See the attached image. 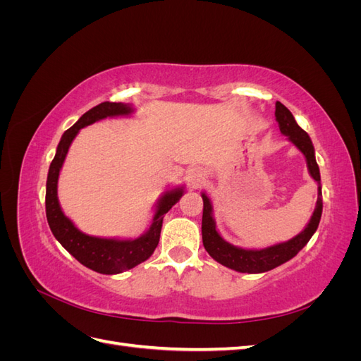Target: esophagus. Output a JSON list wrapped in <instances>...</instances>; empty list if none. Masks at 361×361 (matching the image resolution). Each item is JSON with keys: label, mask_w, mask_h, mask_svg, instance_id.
Instances as JSON below:
<instances>
[{"label": "esophagus", "mask_w": 361, "mask_h": 361, "mask_svg": "<svg viewBox=\"0 0 361 361\" xmlns=\"http://www.w3.org/2000/svg\"><path fill=\"white\" fill-rule=\"evenodd\" d=\"M206 179V173L203 169H191L188 171V180L192 187H199Z\"/></svg>", "instance_id": "34e87169"}]
</instances>
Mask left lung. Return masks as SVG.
I'll use <instances>...</instances> for the list:
<instances>
[{
    "label": "left lung",
    "instance_id": "left-lung-1",
    "mask_svg": "<svg viewBox=\"0 0 361 361\" xmlns=\"http://www.w3.org/2000/svg\"><path fill=\"white\" fill-rule=\"evenodd\" d=\"M276 120L280 128V133L286 135L290 143L297 147L307 162V170L313 180L318 183V200L313 215L304 231L293 236L289 241L271 245L267 248H243L227 243L218 233L214 207L206 192H202L203 199V216H202V239L203 245L209 256L227 268L238 272H248V274H260L269 269L280 267L285 262L290 260L298 255V251L310 241V238L319 226L322 215V190H321V173L318 162L314 158V147L309 134L295 122L292 113L281 102H276Z\"/></svg>",
    "mask_w": 361,
    "mask_h": 361
}]
</instances>
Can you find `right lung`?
Segmentation results:
<instances>
[{"mask_svg":"<svg viewBox=\"0 0 361 361\" xmlns=\"http://www.w3.org/2000/svg\"><path fill=\"white\" fill-rule=\"evenodd\" d=\"M133 113L134 106L122 102H102L93 106L92 110L82 114L78 118V122L61 135L56 157H54L48 171L45 204L51 232L80 264L99 272V274H120V272L140 265L141 262L147 260L154 255L159 243L164 215L171 209V206L180 200L185 192V187H176L164 191L155 204V214L149 228L135 239L101 238L87 235L73 224L71 218L64 215L59 202L57 187L60 170L64 159H66L73 138L78 135L81 128L99 122V120L106 117H128Z\"/></svg>","mask_w":361,"mask_h":361,"instance_id":"right-lung-1","label":"right lung"}]
</instances>
